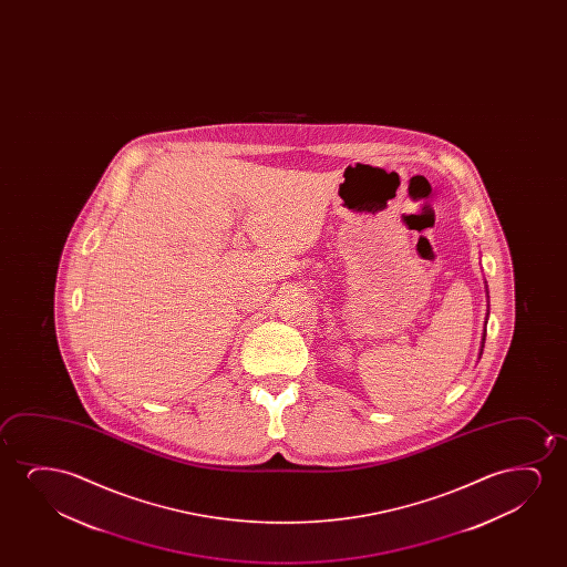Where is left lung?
Masks as SVG:
<instances>
[{
    "mask_svg": "<svg viewBox=\"0 0 567 567\" xmlns=\"http://www.w3.org/2000/svg\"><path fill=\"white\" fill-rule=\"evenodd\" d=\"M484 341H486V334H484V339H482V347H484Z\"/></svg>",
    "mask_w": 567,
    "mask_h": 567,
    "instance_id": "left-lung-1",
    "label": "left lung"
}]
</instances>
